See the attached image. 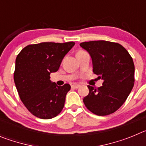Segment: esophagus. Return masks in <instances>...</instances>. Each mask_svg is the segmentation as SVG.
<instances>
[{
    "label": "esophagus",
    "mask_w": 146,
    "mask_h": 146,
    "mask_svg": "<svg viewBox=\"0 0 146 146\" xmlns=\"http://www.w3.org/2000/svg\"><path fill=\"white\" fill-rule=\"evenodd\" d=\"M80 87V85H77V84H74L72 86V88L73 89H77V88H79Z\"/></svg>",
    "instance_id": "34e87169"
}]
</instances>
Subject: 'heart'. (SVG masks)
Wrapping results in <instances>:
<instances>
[{
    "label": "heart",
    "mask_w": 146,
    "mask_h": 146,
    "mask_svg": "<svg viewBox=\"0 0 146 146\" xmlns=\"http://www.w3.org/2000/svg\"><path fill=\"white\" fill-rule=\"evenodd\" d=\"M79 52H82V50H80V51H79Z\"/></svg>",
    "instance_id": "obj_1"
}]
</instances>
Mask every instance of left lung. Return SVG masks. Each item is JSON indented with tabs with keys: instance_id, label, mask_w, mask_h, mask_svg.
Here are the masks:
<instances>
[{
	"instance_id": "1",
	"label": "left lung",
	"mask_w": 146,
	"mask_h": 146,
	"mask_svg": "<svg viewBox=\"0 0 146 146\" xmlns=\"http://www.w3.org/2000/svg\"><path fill=\"white\" fill-rule=\"evenodd\" d=\"M92 59L93 72L103 80L102 86H88L89 94L84 97L86 108L97 115L115 112L125 102L135 83V65L132 58L118 43L108 41L82 42Z\"/></svg>"
}]
</instances>
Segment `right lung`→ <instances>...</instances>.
<instances>
[{"instance_id":"right-lung-1","label":"right lung","mask_w":146,"mask_h":146,"mask_svg":"<svg viewBox=\"0 0 146 146\" xmlns=\"http://www.w3.org/2000/svg\"><path fill=\"white\" fill-rule=\"evenodd\" d=\"M73 42L30 44L17 56L14 80L20 99L33 115L42 119L57 116L64 106L69 84L58 86L50 74L57 72Z\"/></svg>"}]
</instances>
